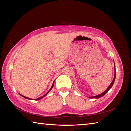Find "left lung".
Returning <instances> with one entry per match:
<instances>
[{"mask_svg":"<svg viewBox=\"0 0 131 131\" xmlns=\"http://www.w3.org/2000/svg\"><path fill=\"white\" fill-rule=\"evenodd\" d=\"M114 64H115V63H114ZM115 78H116V70H115V74H114V79H113V81H112V82H111V84H110V85H109V86L108 87V88H107V89L105 91H104L103 92V93H102L101 94H99V95H97V96H94V97H89V98H101V97H103V96H104V95L108 92V91L110 90V89L112 88V87L113 86V84H114V81H115Z\"/></svg>","mask_w":131,"mask_h":131,"instance_id":"obj_1","label":"left lung"}]
</instances>
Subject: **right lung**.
I'll return each mask as SVG.
<instances>
[{"label": "right lung", "mask_w": 131, "mask_h": 131, "mask_svg": "<svg viewBox=\"0 0 131 131\" xmlns=\"http://www.w3.org/2000/svg\"><path fill=\"white\" fill-rule=\"evenodd\" d=\"M54 81H53V85H52V87H51V89H50V90L48 91V92H47L45 95H44V96H42V97H39V98H37V99H34V100H40V99H41V98H43V97H44L45 96H46V95H47V93H48L49 92H50V91L51 90H52V88H53V86H54ZM21 96L23 97H24V98H26V99H29V100H33V99H30V98H27V97H25V96H22V95H21Z\"/></svg>", "instance_id": "add662e5"}]
</instances>
